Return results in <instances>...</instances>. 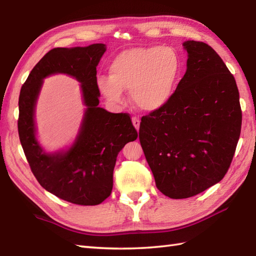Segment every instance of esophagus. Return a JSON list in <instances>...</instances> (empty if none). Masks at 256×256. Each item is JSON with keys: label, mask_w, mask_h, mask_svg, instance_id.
Returning <instances> with one entry per match:
<instances>
[{"label": "esophagus", "mask_w": 256, "mask_h": 256, "mask_svg": "<svg viewBox=\"0 0 256 256\" xmlns=\"http://www.w3.org/2000/svg\"><path fill=\"white\" fill-rule=\"evenodd\" d=\"M132 123H133V125H134V128H136L138 131V128H140V118H136V116H133V118H132Z\"/></svg>", "instance_id": "obj_1"}]
</instances>
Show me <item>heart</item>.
Here are the masks:
<instances>
[{
	"instance_id": "obj_1",
	"label": "heart",
	"mask_w": 256,
	"mask_h": 256,
	"mask_svg": "<svg viewBox=\"0 0 256 256\" xmlns=\"http://www.w3.org/2000/svg\"><path fill=\"white\" fill-rule=\"evenodd\" d=\"M182 72V58L172 47L131 48L118 54L110 64V76H101L96 82L110 102L121 103L123 91L130 90L135 106L154 112L172 99Z\"/></svg>"
}]
</instances>
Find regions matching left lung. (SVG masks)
<instances>
[{
    "mask_svg": "<svg viewBox=\"0 0 256 256\" xmlns=\"http://www.w3.org/2000/svg\"><path fill=\"white\" fill-rule=\"evenodd\" d=\"M187 70L172 99L140 120V142L156 187L172 199L204 192L224 177L241 133L236 79L206 42H184Z\"/></svg>",
    "mask_w": 256,
    "mask_h": 256,
    "instance_id": "8db88e82",
    "label": "left lung"
}]
</instances>
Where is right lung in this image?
<instances>
[{"instance_id": "1", "label": "right lung", "mask_w": 256, "mask_h": 256, "mask_svg": "<svg viewBox=\"0 0 256 256\" xmlns=\"http://www.w3.org/2000/svg\"><path fill=\"white\" fill-rule=\"evenodd\" d=\"M104 52V44L54 48L32 68L20 94L18 135L32 172L47 192L74 204L96 206L111 194L116 156L138 138L130 114L98 106L96 66ZM54 73H66L80 81L87 108L72 148L48 154L36 140L34 113L42 79Z\"/></svg>"}]
</instances>
